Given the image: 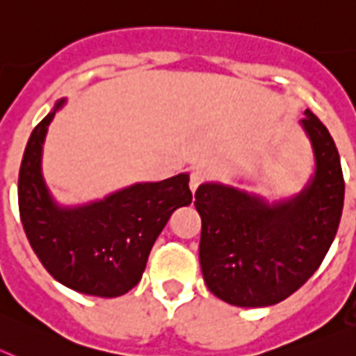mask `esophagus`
I'll use <instances>...</instances> for the list:
<instances>
[{
    "instance_id": "obj_1",
    "label": "esophagus",
    "mask_w": 356,
    "mask_h": 356,
    "mask_svg": "<svg viewBox=\"0 0 356 356\" xmlns=\"http://www.w3.org/2000/svg\"><path fill=\"white\" fill-rule=\"evenodd\" d=\"M204 179H206V174H204L202 170H193V172H191V175H190V188H191V191H193V193H195L197 188H199L200 184H202Z\"/></svg>"
}]
</instances>
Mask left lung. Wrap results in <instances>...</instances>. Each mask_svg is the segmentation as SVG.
I'll use <instances>...</instances> for the list:
<instances>
[{
    "instance_id": "8db88e82",
    "label": "left lung",
    "mask_w": 356,
    "mask_h": 356,
    "mask_svg": "<svg viewBox=\"0 0 356 356\" xmlns=\"http://www.w3.org/2000/svg\"><path fill=\"white\" fill-rule=\"evenodd\" d=\"M299 125L315 161L299 193L268 202L222 182H204L195 191L204 281L234 307H270L292 296L323 264L339 229L344 177L335 141L312 111Z\"/></svg>"
}]
</instances>
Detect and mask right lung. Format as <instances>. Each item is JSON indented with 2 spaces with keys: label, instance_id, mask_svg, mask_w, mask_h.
<instances>
[{
  "label": "right lung",
  "instance_id": "obj_1",
  "mask_svg": "<svg viewBox=\"0 0 356 356\" xmlns=\"http://www.w3.org/2000/svg\"><path fill=\"white\" fill-rule=\"evenodd\" d=\"M66 98L33 129L19 170V215L46 270L64 286L118 298L140 283L154 242L175 209L191 204L190 175L136 182L100 200L60 206L42 177V145Z\"/></svg>",
  "mask_w": 356,
  "mask_h": 356
}]
</instances>
